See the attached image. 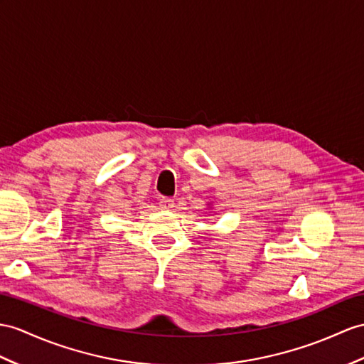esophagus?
Listing matches in <instances>:
<instances>
[{
  "instance_id": "obj_1",
  "label": "esophagus",
  "mask_w": 364,
  "mask_h": 364,
  "mask_svg": "<svg viewBox=\"0 0 364 364\" xmlns=\"http://www.w3.org/2000/svg\"><path fill=\"white\" fill-rule=\"evenodd\" d=\"M159 205H161L162 210H170L174 207V199L171 198H162L161 200H159Z\"/></svg>"
}]
</instances>
